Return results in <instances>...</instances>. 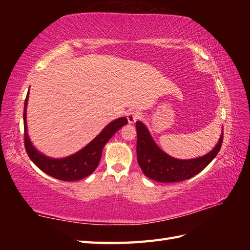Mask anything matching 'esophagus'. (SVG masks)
<instances>
[{
    "label": "esophagus",
    "instance_id": "1",
    "mask_svg": "<svg viewBox=\"0 0 250 250\" xmlns=\"http://www.w3.org/2000/svg\"><path fill=\"white\" fill-rule=\"evenodd\" d=\"M140 118V113L136 110H129L126 113V119H128L129 124H134L136 122V120Z\"/></svg>",
    "mask_w": 250,
    "mask_h": 250
}]
</instances>
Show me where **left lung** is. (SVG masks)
<instances>
[{
  "label": "left lung",
  "instance_id": "1",
  "mask_svg": "<svg viewBox=\"0 0 250 250\" xmlns=\"http://www.w3.org/2000/svg\"><path fill=\"white\" fill-rule=\"evenodd\" d=\"M137 161L147 177L160 183H176L189 179L205 168L218 155L222 145L221 134L213 150L203 157L179 160L167 155L157 146L144 124L136 121Z\"/></svg>",
  "mask_w": 250,
  "mask_h": 250
}]
</instances>
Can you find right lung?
I'll return each instance as SVG.
<instances>
[{
    "instance_id": "add662e5",
    "label": "right lung",
    "mask_w": 250,
    "mask_h": 250,
    "mask_svg": "<svg viewBox=\"0 0 250 250\" xmlns=\"http://www.w3.org/2000/svg\"><path fill=\"white\" fill-rule=\"evenodd\" d=\"M28 94L24 101L23 109V124H24V147L29 158L35 166L41 168L44 173L57 179L64 180V182H75L89 176L90 174L99 166V162L102 157V150L110 137L118 131L122 125L128 124V120L125 117L111 121L106 125L102 132L92 140L89 144L83 147L82 150L74 153V155L62 158L52 159L44 156L43 153L37 151L35 147L32 145L29 139L28 131H26V104H28Z\"/></svg>"
}]
</instances>
